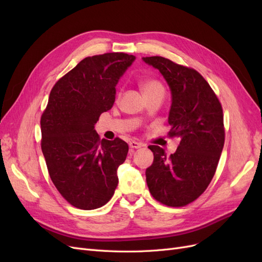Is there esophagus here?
Returning a JSON list of instances; mask_svg holds the SVG:
<instances>
[{
  "label": "esophagus",
  "instance_id": "esophagus-1",
  "mask_svg": "<svg viewBox=\"0 0 262 262\" xmlns=\"http://www.w3.org/2000/svg\"><path fill=\"white\" fill-rule=\"evenodd\" d=\"M129 146H130L131 148H140V147L143 146V144L140 143V142H137V141H130Z\"/></svg>",
  "mask_w": 262,
  "mask_h": 262
}]
</instances>
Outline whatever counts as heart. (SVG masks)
Here are the masks:
<instances>
[{
  "label": "heart",
  "instance_id": "b5f03b06",
  "mask_svg": "<svg viewBox=\"0 0 262 262\" xmlns=\"http://www.w3.org/2000/svg\"><path fill=\"white\" fill-rule=\"evenodd\" d=\"M141 89H142V91H143L144 95H147V94L153 93V92H157V91L164 92L163 84L158 80H155V78H148V80H144L141 83Z\"/></svg>",
  "mask_w": 262,
  "mask_h": 262
}]
</instances>
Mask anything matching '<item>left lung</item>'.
Masks as SVG:
<instances>
[{
    "label": "left lung",
    "mask_w": 262,
    "mask_h": 262,
    "mask_svg": "<svg viewBox=\"0 0 262 262\" xmlns=\"http://www.w3.org/2000/svg\"><path fill=\"white\" fill-rule=\"evenodd\" d=\"M143 61L160 70L171 91L169 138L180 140L169 156L158 145H149L153 164L146 182L155 200L178 208L196 200L215 173L224 146L223 109L204 77L194 69L163 57Z\"/></svg>",
    "instance_id": "left-lung-1"
}]
</instances>
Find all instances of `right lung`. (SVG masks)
Listing matches in <instances>:
<instances>
[{"label": "right lung", "instance_id": "add662e5", "mask_svg": "<svg viewBox=\"0 0 262 262\" xmlns=\"http://www.w3.org/2000/svg\"><path fill=\"white\" fill-rule=\"evenodd\" d=\"M134 59L123 52L87 57L50 92L40 119L41 149L53 185L77 209L102 207L118 186L129 146L119 138L100 140L94 125L113 107L116 85Z\"/></svg>", "mask_w": 262, "mask_h": 262}]
</instances>
